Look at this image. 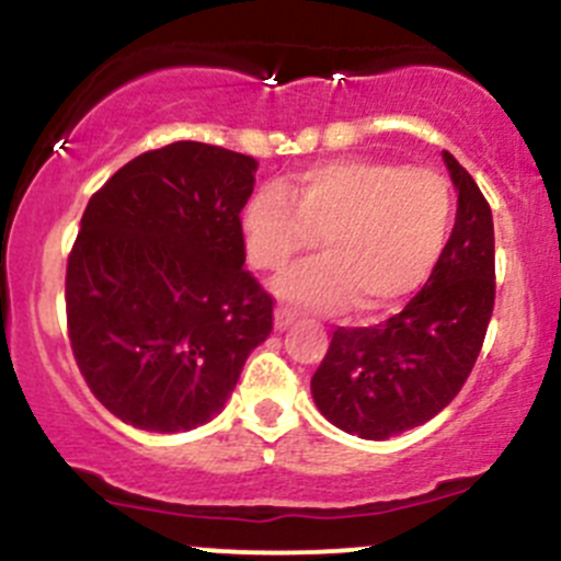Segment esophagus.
Here are the masks:
<instances>
[{
	"label": "esophagus",
	"mask_w": 561,
	"mask_h": 561,
	"mask_svg": "<svg viewBox=\"0 0 561 561\" xmlns=\"http://www.w3.org/2000/svg\"><path fill=\"white\" fill-rule=\"evenodd\" d=\"M296 322V312H293L290 307H285V304H279V307L274 309V325L276 331H287V328Z\"/></svg>",
	"instance_id": "esophagus-1"
}]
</instances>
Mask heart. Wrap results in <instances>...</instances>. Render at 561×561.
I'll list each match as a JSON object with an SVG mask.
<instances>
[{
	"label": "heart",
	"mask_w": 561,
	"mask_h": 561,
	"mask_svg": "<svg viewBox=\"0 0 561 561\" xmlns=\"http://www.w3.org/2000/svg\"><path fill=\"white\" fill-rule=\"evenodd\" d=\"M450 228L454 195L443 175L369 157L314 162L260 186L241 211L249 263L268 274L320 236L322 257L276 282L285 301L320 312L404 301L432 276Z\"/></svg>",
	"instance_id": "obj_1"
}]
</instances>
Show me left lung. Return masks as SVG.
<instances>
[{"label":"left lung","mask_w":561,"mask_h":561,"mask_svg":"<svg viewBox=\"0 0 561 561\" xmlns=\"http://www.w3.org/2000/svg\"><path fill=\"white\" fill-rule=\"evenodd\" d=\"M456 225L423 290L369 328H336L312 377L314 404L360 439H388L432 421L467 382L494 312V219L450 151Z\"/></svg>","instance_id":"8db88e82"}]
</instances>
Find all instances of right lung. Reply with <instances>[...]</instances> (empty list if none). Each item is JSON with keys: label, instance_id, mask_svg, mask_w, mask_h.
Here are the masks:
<instances>
[{"label": "right lung", "instance_id": "1", "mask_svg": "<svg viewBox=\"0 0 561 561\" xmlns=\"http://www.w3.org/2000/svg\"><path fill=\"white\" fill-rule=\"evenodd\" d=\"M257 162L175 140L118 168L67 257V333L83 380L118 421L175 434L219 415L274 328L244 268L241 208Z\"/></svg>", "mask_w": 561, "mask_h": 561}]
</instances>
